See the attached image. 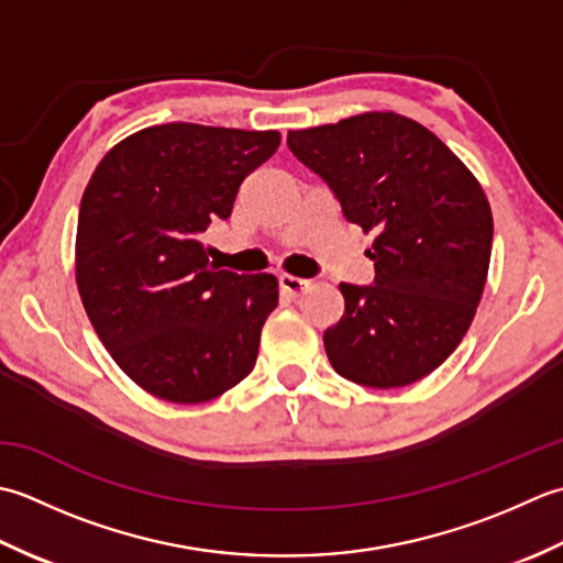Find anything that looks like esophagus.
I'll return each mask as SVG.
<instances>
[{"mask_svg":"<svg viewBox=\"0 0 563 563\" xmlns=\"http://www.w3.org/2000/svg\"><path fill=\"white\" fill-rule=\"evenodd\" d=\"M279 286H282V291H286V294L296 298V296H301L303 291L311 289V282L301 279V277H294V274H282Z\"/></svg>","mask_w":563,"mask_h":563,"instance_id":"34e87169","label":"esophagus"}]
</instances>
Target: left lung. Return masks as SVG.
<instances>
[{
    "instance_id": "left-lung-1",
    "label": "left lung",
    "mask_w": 563,
    "mask_h": 563,
    "mask_svg": "<svg viewBox=\"0 0 563 563\" xmlns=\"http://www.w3.org/2000/svg\"><path fill=\"white\" fill-rule=\"evenodd\" d=\"M286 143L347 221L376 233L374 284H340L345 313L323 335L332 369L372 388L420 382L456 350L484 294L493 216L478 179L394 111L289 131Z\"/></svg>"
}]
</instances>
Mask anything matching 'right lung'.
<instances>
[{
    "label": "right lung",
    "instance_id": "1",
    "mask_svg": "<svg viewBox=\"0 0 563 563\" xmlns=\"http://www.w3.org/2000/svg\"><path fill=\"white\" fill-rule=\"evenodd\" d=\"M279 131L163 123L123 137L82 194L75 279L125 376L169 404H206L243 382L279 303L274 274L211 267L201 233L233 211Z\"/></svg>",
    "mask_w": 563,
    "mask_h": 563
}]
</instances>
